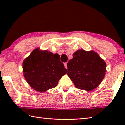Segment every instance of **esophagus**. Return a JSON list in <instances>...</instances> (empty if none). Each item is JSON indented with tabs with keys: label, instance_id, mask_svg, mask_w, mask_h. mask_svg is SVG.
Wrapping results in <instances>:
<instances>
[{
	"label": "esophagus",
	"instance_id": "1",
	"mask_svg": "<svg viewBox=\"0 0 125 125\" xmlns=\"http://www.w3.org/2000/svg\"><path fill=\"white\" fill-rule=\"evenodd\" d=\"M64 67L65 68H67V63H64Z\"/></svg>",
	"mask_w": 125,
	"mask_h": 125
}]
</instances>
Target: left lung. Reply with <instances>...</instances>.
Listing matches in <instances>:
<instances>
[{
  "label": "left lung",
  "mask_w": 125,
  "mask_h": 125,
  "mask_svg": "<svg viewBox=\"0 0 125 125\" xmlns=\"http://www.w3.org/2000/svg\"><path fill=\"white\" fill-rule=\"evenodd\" d=\"M67 75L76 88L91 91L96 88L104 78L106 64L94 51L78 50L67 63Z\"/></svg>",
  "instance_id": "1"
}]
</instances>
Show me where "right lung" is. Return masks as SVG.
Instances as JSON below:
<instances>
[{
  "label": "right lung",
  "instance_id": "right-lung-1",
  "mask_svg": "<svg viewBox=\"0 0 125 125\" xmlns=\"http://www.w3.org/2000/svg\"><path fill=\"white\" fill-rule=\"evenodd\" d=\"M23 74L27 83L40 93L56 87L67 73L60 55L36 48L23 61Z\"/></svg>",
  "mask_w": 125,
  "mask_h": 125
}]
</instances>
